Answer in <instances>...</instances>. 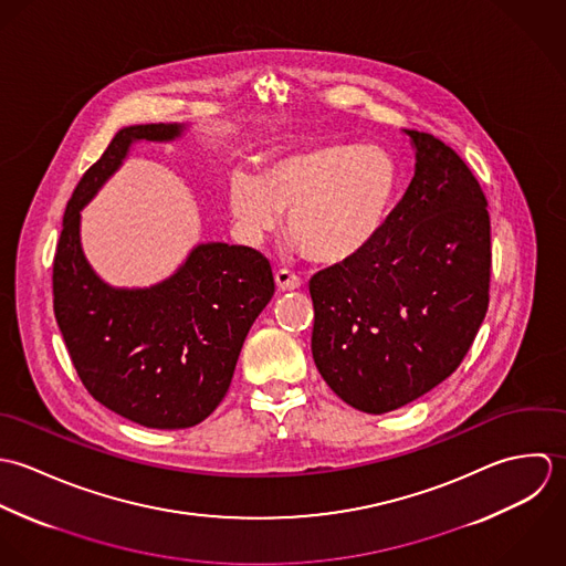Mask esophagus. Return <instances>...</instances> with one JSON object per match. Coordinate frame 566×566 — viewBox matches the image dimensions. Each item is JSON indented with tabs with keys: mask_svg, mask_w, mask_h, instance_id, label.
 Listing matches in <instances>:
<instances>
[{
	"mask_svg": "<svg viewBox=\"0 0 566 566\" xmlns=\"http://www.w3.org/2000/svg\"><path fill=\"white\" fill-rule=\"evenodd\" d=\"M275 284L280 291H295L302 286V277L289 269L275 271Z\"/></svg>",
	"mask_w": 566,
	"mask_h": 566,
	"instance_id": "obj_1",
	"label": "esophagus"
}]
</instances>
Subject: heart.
<instances>
[{"mask_svg":"<svg viewBox=\"0 0 566 566\" xmlns=\"http://www.w3.org/2000/svg\"><path fill=\"white\" fill-rule=\"evenodd\" d=\"M400 175L378 146L328 144L233 170L227 201L247 233H264L289 212L286 231L313 262L337 264L367 249L387 223Z\"/></svg>","mask_w":566,"mask_h":566,"instance_id":"heart-1","label":"heart"}]
</instances>
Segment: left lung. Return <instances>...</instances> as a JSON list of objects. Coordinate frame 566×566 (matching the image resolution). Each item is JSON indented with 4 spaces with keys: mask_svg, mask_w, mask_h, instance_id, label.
<instances>
[{
    "mask_svg": "<svg viewBox=\"0 0 566 566\" xmlns=\"http://www.w3.org/2000/svg\"><path fill=\"white\" fill-rule=\"evenodd\" d=\"M416 175L374 242L311 277L313 358L349 407L387 413L447 380L490 302V214L465 161L405 130Z\"/></svg>",
    "mask_w": 566,
    "mask_h": 566,
    "instance_id": "left-lung-1",
    "label": "left lung"
}]
</instances>
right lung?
<instances>
[{
	"label": "right lung",
	"instance_id": "right-lung-1",
	"mask_svg": "<svg viewBox=\"0 0 566 566\" xmlns=\"http://www.w3.org/2000/svg\"><path fill=\"white\" fill-rule=\"evenodd\" d=\"M184 124H135L115 133L78 181L56 244L54 317L85 389L146 429H188L226 398L240 347L273 297L269 260L242 244H197L168 280L114 289L81 247V210L133 142H170Z\"/></svg>",
	"mask_w": 566,
	"mask_h": 566
}]
</instances>
